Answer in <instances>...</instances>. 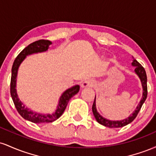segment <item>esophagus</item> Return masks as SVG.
I'll use <instances>...</instances> for the list:
<instances>
[{
  "label": "esophagus",
  "mask_w": 156,
  "mask_h": 156,
  "mask_svg": "<svg viewBox=\"0 0 156 156\" xmlns=\"http://www.w3.org/2000/svg\"><path fill=\"white\" fill-rule=\"evenodd\" d=\"M94 81L92 80H86L83 82H82L81 87L82 88H87V87H92L94 85Z\"/></svg>",
  "instance_id": "1"
}]
</instances>
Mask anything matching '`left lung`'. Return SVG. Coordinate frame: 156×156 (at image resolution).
<instances>
[{
	"instance_id": "left-lung-1",
	"label": "left lung",
	"mask_w": 156,
	"mask_h": 156,
	"mask_svg": "<svg viewBox=\"0 0 156 156\" xmlns=\"http://www.w3.org/2000/svg\"><path fill=\"white\" fill-rule=\"evenodd\" d=\"M132 66L135 67V73L136 74L139 76V78H140L141 82V86H142L143 88V94H142V98L140 101V103H139L138 106L136 107V109L134 111L133 114L130 116L129 117L126 118V119H123V120H119V121H112L109 120V119H105V118L103 117L98 112L96 109V103H95V98H94V103L92 105V112L94 114V117H95L96 120L98 121V123L100 124L104 125L105 127H108V128H122V127H124L125 125H128L129 123L132 122L134 120L136 117L137 114H139V111L142 106L143 103H144L145 100L147 99V74L145 72V69L136 60L134 59L132 62Z\"/></svg>"
}]
</instances>
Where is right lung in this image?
Masks as SVG:
<instances>
[{"label": "right lung", "mask_w": 156, "mask_h": 156, "mask_svg": "<svg viewBox=\"0 0 156 156\" xmlns=\"http://www.w3.org/2000/svg\"><path fill=\"white\" fill-rule=\"evenodd\" d=\"M51 44L52 42L49 40L39 39L38 41H36V42H34L28 44L17 55L15 62H14L12 68L10 93L12 100H13L14 104H15L17 112L20 114L21 117L24 118L26 120L32 122L34 123H37V124L52 122L58 119L64 113L67 105L68 102L71 99V98L79 92L80 89V87L78 85L74 86V87L67 89L61 96L59 101H58V106H57V109L54 113L51 114H39V113L32 112L31 110L26 107V105L20 101L17 94V91H16V81H17V71H18L20 65L22 63L23 61L26 58L27 55L33 54V53H42V52L47 51L48 48H49V45Z\"/></svg>", "instance_id": "1"}]
</instances>
